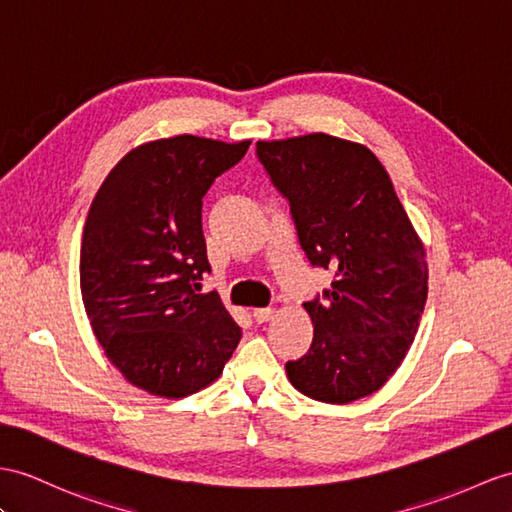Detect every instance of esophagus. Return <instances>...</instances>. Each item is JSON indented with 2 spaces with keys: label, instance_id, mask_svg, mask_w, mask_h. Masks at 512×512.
Masks as SVG:
<instances>
[{
  "label": "esophagus",
  "instance_id": "obj_1",
  "mask_svg": "<svg viewBox=\"0 0 512 512\" xmlns=\"http://www.w3.org/2000/svg\"><path fill=\"white\" fill-rule=\"evenodd\" d=\"M273 317H276V310H273V308H254L256 323H267Z\"/></svg>",
  "mask_w": 512,
  "mask_h": 512
}]
</instances>
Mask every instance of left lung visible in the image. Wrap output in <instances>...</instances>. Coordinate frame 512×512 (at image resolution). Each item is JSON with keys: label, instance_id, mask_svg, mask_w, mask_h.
<instances>
[{"label": "left lung", "instance_id": "8db88e82", "mask_svg": "<svg viewBox=\"0 0 512 512\" xmlns=\"http://www.w3.org/2000/svg\"><path fill=\"white\" fill-rule=\"evenodd\" d=\"M256 154L289 199L299 245L334 282L306 302L313 345L286 363L299 393L350 404L402 365L428 297L426 249L380 158L326 132L258 141Z\"/></svg>", "mask_w": 512, "mask_h": 512}]
</instances>
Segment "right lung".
Returning a JSON list of instances; mask_svg holds the SVG:
<instances>
[{
	"mask_svg": "<svg viewBox=\"0 0 512 512\" xmlns=\"http://www.w3.org/2000/svg\"><path fill=\"white\" fill-rule=\"evenodd\" d=\"M252 141L178 134L123 156L93 199L80 247L86 317L121 376L178 400L215 382L241 341L210 271L202 197Z\"/></svg>",
	"mask_w": 512,
	"mask_h": 512,
	"instance_id": "obj_1",
	"label": "right lung"
}]
</instances>
